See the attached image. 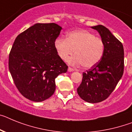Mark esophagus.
I'll list each match as a JSON object with an SVG mask.
<instances>
[{
    "label": "esophagus",
    "instance_id": "1",
    "mask_svg": "<svg viewBox=\"0 0 132 132\" xmlns=\"http://www.w3.org/2000/svg\"><path fill=\"white\" fill-rule=\"evenodd\" d=\"M68 70L69 72H72V71H74V70H75V69H74V68H71V67H68Z\"/></svg>",
    "mask_w": 132,
    "mask_h": 132
}]
</instances>
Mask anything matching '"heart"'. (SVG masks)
Returning a JSON list of instances; mask_svg holds the SVG:
<instances>
[{"label": "heart", "mask_w": 132, "mask_h": 132, "mask_svg": "<svg viewBox=\"0 0 132 132\" xmlns=\"http://www.w3.org/2000/svg\"><path fill=\"white\" fill-rule=\"evenodd\" d=\"M54 46L61 59L66 61L74 53L75 55L69 59L70 64L83 68H90L95 66L103 57L105 50L101 39L87 30L70 32L66 38L57 37Z\"/></svg>", "instance_id": "1"}]
</instances>
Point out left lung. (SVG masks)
<instances>
[{
	"mask_svg": "<svg viewBox=\"0 0 132 132\" xmlns=\"http://www.w3.org/2000/svg\"><path fill=\"white\" fill-rule=\"evenodd\" d=\"M92 28L99 33L105 50L101 60L82 73V80L77 93L84 101L95 103L108 98L122 77L124 51L121 42L105 27L99 25Z\"/></svg>",
	"mask_w": 132,
	"mask_h": 132,
	"instance_id": "8db88e82",
	"label": "left lung"
}]
</instances>
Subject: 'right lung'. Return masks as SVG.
<instances>
[{
    "label": "right lung",
    "instance_id": "right-lung-1",
    "mask_svg": "<svg viewBox=\"0 0 132 132\" xmlns=\"http://www.w3.org/2000/svg\"><path fill=\"white\" fill-rule=\"evenodd\" d=\"M62 27L37 23L16 37L9 57V69L20 93L35 102L47 99L56 90L55 79L68 66L57 53L54 42Z\"/></svg>",
    "mask_w": 132,
    "mask_h": 132
}]
</instances>
